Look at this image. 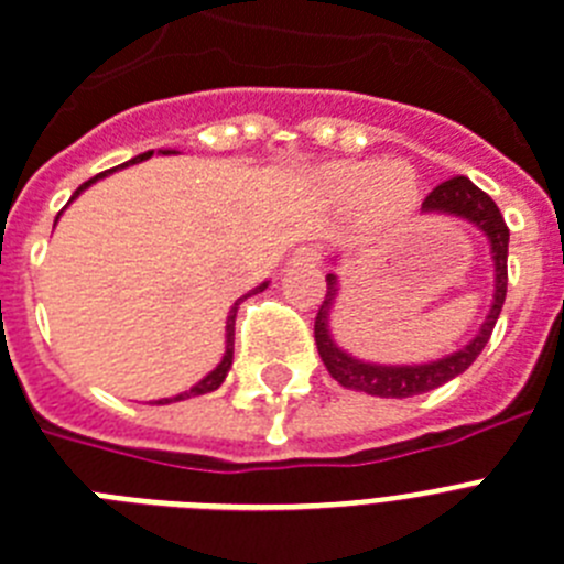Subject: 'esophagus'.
Returning <instances> with one entry per match:
<instances>
[{
	"label": "esophagus",
	"instance_id": "1",
	"mask_svg": "<svg viewBox=\"0 0 564 564\" xmlns=\"http://www.w3.org/2000/svg\"><path fill=\"white\" fill-rule=\"evenodd\" d=\"M319 259H322L319 248H311V245H302V248L293 250L291 262H293V264H319Z\"/></svg>",
	"mask_w": 564,
	"mask_h": 564
}]
</instances>
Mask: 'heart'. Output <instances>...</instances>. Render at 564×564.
<instances>
[{"mask_svg": "<svg viewBox=\"0 0 564 564\" xmlns=\"http://www.w3.org/2000/svg\"><path fill=\"white\" fill-rule=\"evenodd\" d=\"M311 199L328 210H350L356 234L393 236L416 219L425 199L420 171L405 159H330L305 180Z\"/></svg>", "mask_w": 564, "mask_h": 564, "instance_id": "heart-1", "label": "heart"}]
</instances>
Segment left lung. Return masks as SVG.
<instances>
[{
    "label": "left lung",
    "mask_w": 564,
    "mask_h": 564,
    "mask_svg": "<svg viewBox=\"0 0 564 564\" xmlns=\"http://www.w3.org/2000/svg\"><path fill=\"white\" fill-rule=\"evenodd\" d=\"M422 214L454 216V219L474 225L488 239L490 262H494V300H490L488 316L479 325L474 339L468 345L456 348L454 354H445L440 359H431V362L413 365L368 362V359H359V356L339 348V341L330 334V316H334V307L339 302V276L328 273L325 276L328 293H325V302H322L319 314H316L314 336L328 373L341 388H348V391L370 393V397L382 399H408L433 391V388L451 382V379H456L474 365L476 356L482 354V348L488 345L499 314H502L505 293H508V239H511V230L505 225L497 202L490 199L485 191H479L468 176H454V180L433 187L427 199L422 202ZM336 262H339V257H334V264Z\"/></svg>",
    "instance_id": "obj_1"
}]
</instances>
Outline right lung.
<instances>
[{
	"mask_svg": "<svg viewBox=\"0 0 564 564\" xmlns=\"http://www.w3.org/2000/svg\"><path fill=\"white\" fill-rule=\"evenodd\" d=\"M159 153H176V151H171V148H165V151H159ZM153 156V151H144V153H139V156H133L131 162H124L122 167H128V165H137V162H144V159H151ZM113 171H117V167H113ZM113 171H105V173H99V176H94V180H88L85 182V185H79L76 187V194L70 196V202L76 199V196L82 194V191H88L90 185H94V182H99V180H105V176H108V173H113ZM56 219H59V216H56ZM264 288H268V282H262V285H257L253 288V291H248L245 293V296H239V300L234 302V307H230L228 311V319H225V354H223V359H219V365H216L214 370H210V373H205V377L199 379V382L196 384H191V388H187V391H182V393H176V397H165V399H153L151 405H171V402H182V399H191V397H205V393H210V391H216V388H219V384L225 382V377H228L230 373V365H234V325H236V307H239V302L242 300H248L250 293H259V291H264Z\"/></svg>",
	"mask_w": 564,
	"mask_h": 564,
	"instance_id": "add662e5",
	"label": "right lung"
}]
</instances>
